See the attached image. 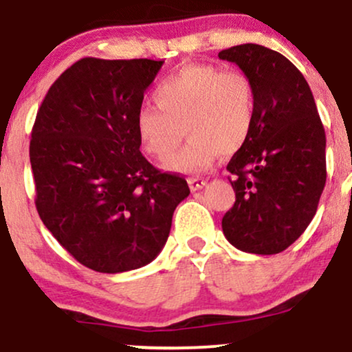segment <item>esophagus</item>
<instances>
[{
	"label": "esophagus",
	"mask_w": 352,
	"mask_h": 352,
	"mask_svg": "<svg viewBox=\"0 0 352 352\" xmlns=\"http://www.w3.org/2000/svg\"><path fill=\"white\" fill-rule=\"evenodd\" d=\"M187 182H189V187H190V190H199V189H202V187L206 186V184H208V180L206 179H201V177H192V179H189L187 180Z\"/></svg>",
	"instance_id": "esophagus-1"
}]
</instances>
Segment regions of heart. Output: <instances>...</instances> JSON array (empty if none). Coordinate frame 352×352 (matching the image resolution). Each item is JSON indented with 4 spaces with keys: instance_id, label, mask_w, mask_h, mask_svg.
Instances as JSON below:
<instances>
[{
    "instance_id": "heart-1",
    "label": "heart",
    "mask_w": 352,
    "mask_h": 352,
    "mask_svg": "<svg viewBox=\"0 0 352 352\" xmlns=\"http://www.w3.org/2000/svg\"><path fill=\"white\" fill-rule=\"evenodd\" d=\"M153 98L156 107L138 109L134 129L156 160L168 158L186 131L187 144L165 163L172 172H204L223 153L239 151L254 126V85L240 71L190 63L163 78Z\"/></svg>"
}]
</instances>
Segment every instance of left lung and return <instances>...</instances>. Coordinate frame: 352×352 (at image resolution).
Listing matches in <instances>:
<instances>
[{"label": "left lung", "mask_w": 352, "mask_h": 352, "mask_svg": "<svg viewBox=\"0 0 352 352\" xmlns=\"http://www.w3.org/2000/svg\"><path fill=\"white\" fill-rule=\"evenodd\" d=\"M218 58L235 63L255 91L250 136L226 166L236 199L223 233L239 250L279 254L317 212L327 180L324 126L307 80L283 54L242 44Z\"/></svg>", "instance_id": "left-lung-1"}]
</instances>
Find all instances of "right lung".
Wrapping results in <instances>:
<instances>
[{
  "label": "right lung",
  "mask_w": 352,
  "mask_h": 352,
  "mask_svg": "<svg viewBox=\"0 0 352 352\" xmlns=\"http://www.w3.org/2000/svg\"><path fill=\"white\" fill-rule=\"evenodd\" d=\"M163 61L83 58L52 83L32 127L35 208L80 264L133 271L165 247L190 194L140 151L134 116Z\"/></svg>",
  "instance_id": "1"
}]
</instances>
